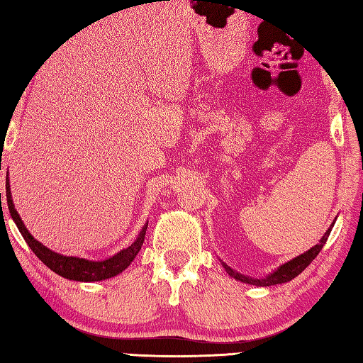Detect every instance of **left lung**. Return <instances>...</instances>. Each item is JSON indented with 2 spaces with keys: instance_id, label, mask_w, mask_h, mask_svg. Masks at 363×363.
Masks as SVG:
<instances>
[{
  "instance_id": "obj_1",
  "label": "left lung",
  "mask_w": 363,
  "mask_h": 363,
  "mask_svg": "<svg viewBox=\"0 0 363 363\" xmlns=\"http://www.w3.org/2000/svg\"><path fill=\"white\" fill-rule=\"evenodd\" d=\"M334 223L330 225V228L326 230L325 235L321 237V240L318 245L312 246L309 251H306L304 254H301V256L291 259L287 264L281 265L272 274H268L265 277H262V279H256V277H251V276H245L242 273H237L235 269H233L230 267H228L225 262H221V265L225 267V269L228 272V274L230 277H234V279L245 282V284H250V285H257V287H268V285H276V284H284V282H289L291 281L293 277H296L299 273H303L304 269L311 265V262L318 256V252L323 250V246H325L328 237L330 234V230H333Z\"/></svg>"
}]
</instances>
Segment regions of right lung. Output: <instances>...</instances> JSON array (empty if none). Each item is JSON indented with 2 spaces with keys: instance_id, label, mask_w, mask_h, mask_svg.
Here are the masks:
<instances>
[{
  "instance_id": "obj_1",
  "label": "right lung",
  "mask_w": 363,
  "mask_h": 363,
  "mask_svg": "<svg viewBox=\"0 0 363 363\" xmlns=\"http://www.w3.org/2000/svg\"><path fill=\"white\" fill-rule=\"evenodd\" d=\"M6 198H7V207H9L11 217L13 218L15 225H17L23 238H25L26 243L29 245V248L33 250V252L43 262L46 267L52 269L56 274L65 277V279L79 281V282H95V281L109 279V277L117 276L123 272V269H126L130 265V262L135 259V256L138 254V251L142 250V245L145 242V234H146V228H148V223L142 228L140 234H138V237L135 238V242L133 245L128 246L126 250H121L120 252L115 254V256L106 260L96 262V260H87V259L73 257V256H64V254L54 252L50 248H46L45 245L37 242L35 238L29 234L25 223L21 221L20 215L13 206L9 179L6 181ZM0 201H1V195H0Z\"/></svg>"
}]
</instances>
